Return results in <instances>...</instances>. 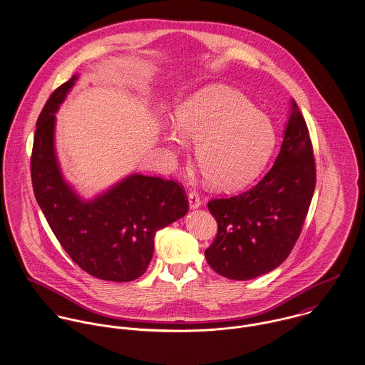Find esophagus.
<instances>
[{
    "instance_id": "34e87169",
    "label": "esophagus",
    "mask_w": 365,
    "mask_h": 365,
    "mask_svg": "<svg viewBox=\"0 0 365 365\" xmlns=\"http://www.w3.org/2000/svg\"><path fill=\"white\" fill-rule=\"evenodd\" d=\"M187 199H189L190 210H196V208H199L202 205V200H200V197H199V195L196 192H190Z\"/></svg>"
}]
</instances>
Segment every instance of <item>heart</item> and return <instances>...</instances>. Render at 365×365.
Instances as JSON below:
<instances>
[{"mask_svg":"<svg viewBox=\"0 0 365 365\" xmlns=\"http://www.w3.org/2000/svg\"><path fill=\"white\" fill-rule=\"evenodd\" d=\"M173 154L197 144L196 161L208 183L220 190H238L266 168L277 144L273 120L242 92L224 85L202 89L176 112V124L165 128Z\"/></svg>","mask_w":365,"mask_h":365,"instance_id":"b5f03b06","label":"heart"}]
</instances>
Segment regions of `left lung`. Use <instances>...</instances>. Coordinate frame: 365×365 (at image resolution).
<instances>
[{"label": "left lung", "mask_w": 365, "mask_h": 365, "mask_svg": "<svg viewBox=\"0 0 365 365\" xmlns=\"http://www.w3.org/2000/svg\"><path fill=\"white\" fill-rule=\"evenodd\" d=\"M315 182L308 127L292 99L282 150L266 176L242 195L208 202L218 224L217 237L205 250L210 267L241 282L279 267L301 234Z\"/></svg>", "instance_id": "left-lung-1"}]
</instances>
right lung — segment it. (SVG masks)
I'll return each mask as SVG.
<instances>
[{
    "label": "right lung",
    "instance_id": "add662e5",
    "mask_svg": "<svg viewBox=\"0 0 365 365\" xmlns=\"http://www.w3.org/2000/svg\"><path fill=\"white\" fill-rule=\"evenodd\" d=\"M78 76L58 86L36 124L31 160L35 197L56 238L88 274L133 282L154 255L157 231L185 217L186 195L176 182L131 173L86 200L64 179L54 147L56 113Z\"/></svg>",
    "mask_w": 365,
    "mask_h": 365
}]
</instances>
